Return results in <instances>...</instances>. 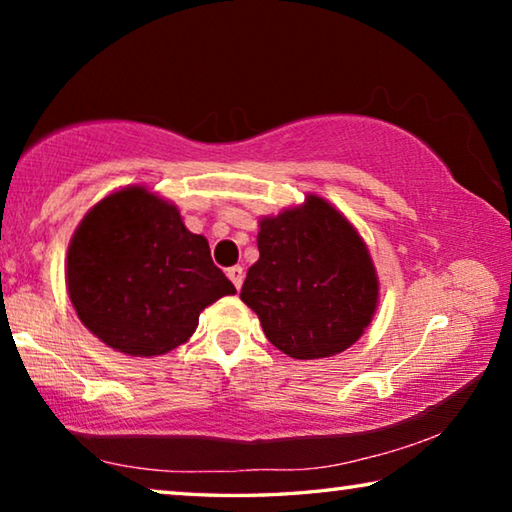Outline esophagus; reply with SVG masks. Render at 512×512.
Returning a JSON list of instances; mask_svg holds the SVG:
<instances>
[{"instance_id":"1","label":"esophagus","mask_w":512,"mask_h":512,"mask_svg":"<svg viewBox=\"0 0 512 512\" xmlns=\"http://www.w3.org/2000/svg\"><path fill=\"white\" fill-rule=\"evenodd\" d=\"M228 277H230V282L235 284V289L239 291V289H241V284H244V268H241V266H232V268H228Z\"/></svg>"}]
</instances>
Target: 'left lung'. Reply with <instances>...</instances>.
<instances>
[{"instance_id": "8db88e82", "label": "left lung", "mask_w": 512, "mask_h": 512, "mask_svg": "<svg viewBox=\"0 0 512 512\" xmlns=\"http://www.w3.org/2000/svg\"><path fill=\"white\" fill-rule=\"evenodd\" d=\"M259 259L248 268L241 300L277 350L323 359L348 350L370 325L379 280L366 244L325 198L264 216Z\"/></svg>"}]
</instances>
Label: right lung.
<instances>
[{
	"label": "right lung",
	"instance_id": "1",
	"mask_svg": "<svg viewBox=\"0 0 512 512\" xmlns=\"http://www.w3.org/2000/svg\"><path fill=\"white\" fill-rule=\"evenodd\" d=\"M76 316L108 348L158 357L194 334L198 314L235 284L214 266L203 235L146 187H124L83 216L67 250Z\"/></svg>",
	"mask_w": 512,
	"mask_h": 512
}]
</instances>
